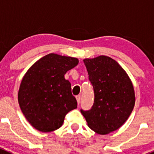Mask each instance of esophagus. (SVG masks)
<instances>
[{
  "instance_id": "34e87169",
  "label": "esophagus",
  "mask_w": 154,
  "mask_h": 154,
  "mask_svg": "<svg viewBox=\"0 0 154 154\" xmlns=\"http://www.w3.org/2000/svg\"><path fill=\"white\" fill-rule=\"evenodd\" d=\"M76 99H77V104H78V106H79V104H80V100H81V97H80V95H77V97H76Z\"/></svg>"
}]
</instances>
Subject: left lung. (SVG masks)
Masks as SVG:
<instances>
[{
    "label": "left lung",
    "mask_w": 154,
    "mask_h": 154,
    "mask_svg": "<svg viewBox=\"0 0 154 154\" xmlns=\"http://www.w3.org/2000/svg\"><path fill=\"white\" fill-rule=\"evenodd\" d=\"M94 92V104L81 113L88 127L100 135L120 128L131 114L136 101L133 83L124 68L111 57L83 60Z\"/></svg>",
    "instance_id": "obj_1"
}]
</instances>
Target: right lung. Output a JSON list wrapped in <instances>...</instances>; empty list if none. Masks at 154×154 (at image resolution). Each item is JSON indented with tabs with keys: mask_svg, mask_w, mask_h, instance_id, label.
Masks as SVG:
<instances>
[{
	"mask_svg": "<svg viewBox=\"0 0 154 154\" xmlns=\"http://www.w3.org/2000/svg\"><path fill=\"white\" fill-rule=\"evenodd\" d=\"M78 63L74 57L49 54L35 62L23 77L18 103L26 119L38 131L59 129L66 115L77 108L71 83L64 75Z\"/></svg>",
	"mask_w": 154,
	"mask_h": 154,
	"instance_id": "obj_1",
	"label": "right lung"
}]
</instances>
